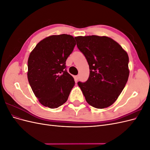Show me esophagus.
Instances as JSON below:
<instances>
[{
  "label": "esophagus",
  "mask_w": 150,
  "mask_h": 150,
  "mask_svg": "<svg viewBox=\"0 0 150 150\" xmlns=\"http://www.w3.org/2000/svg\"><path fill=\"white\" fill-rule=\"evenodd\" d=\"M75 78L76 80H78L79 79V75H78V76H75Z\"/></svg>",
  "instance_id": "1"
}]
</instances>
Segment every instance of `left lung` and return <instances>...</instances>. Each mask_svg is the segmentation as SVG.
Returning a JSON list of instances; mask_svg holds the SVG:
<instances>
[{"instance_id":"1","label":"left lung","mask_w":150,"mask_h":150,"mask_svg":"<svg viewBox=\"0 0 150 150\" xmlns=\"http://www.w3.org/2000/svg\"><path fill=\"white\" fill-rule=\"evenodd\" d=\"M89 66V76L78 86L91 106L103 109L112 105L128 81L129 57L114 40L106 36L74 38Z\"/></svg>"}]
</instances>
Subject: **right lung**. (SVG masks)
Masks as SVG:
<instances>
[{
  "mask_svg": "<svg viewBox=\"0 0 150 150\" xmlns=\"http://www.w3.org/2000/svg\"><path fill=\"white\" fill-rule=\"evenodd\" d=\"M76 44L71 35H51L40 41L30 52L28 81L43 106L57 108L67 101L75 82L66 70V61Z\"/></svg>",
  "mask_w": 150,
  "mask_h": 150,
  "instance_id": "obj_1",
  "label": "right lung"
}]
</instances>
